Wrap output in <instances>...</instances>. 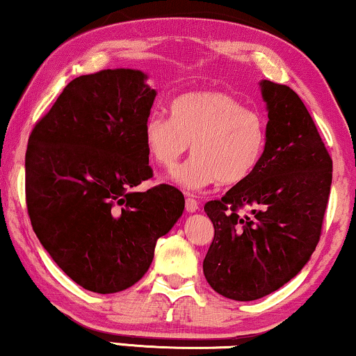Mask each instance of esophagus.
<instances>
[{"label":"esophagus","instance_id":"34e87169","mask_svg":"<svg viewBox=\"0 0 356 356\" xmlns=\"http://www.w3.org/2000/svg\"><path fill=\"white\" fill-rule=\"evenodd\" d=\"M184 206H186L188 212H196L199 209V202L191 196H186V201H184Z\"/></svg>","mask_w":356,"mask_h":356}]
</instances>
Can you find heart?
Segmentation results:
<instances>
[{
    "instance_id": "1",
    "label": "heart",
    "mask_w": 356,
    "mask_h": 356,
    "mask_svg": "<svg viewBox=\"0 0 356 356\" xmlns=\"http://www.w3.org/2000/svg\"><path fill=\"white\" fill-rule=\"evenodd\" d=\"M144 144L159 167L173 170L189 150L194 157L173 173L188 191L211 184H236L259 165L267 145V121L257 110L218 90L188 92L172 104V118L152 113Z\"/></svg>"
}]
</instances>
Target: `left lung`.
<instances>
[{"instance_id": "left-lung-1", "label": "left lung", "mask_w": 356, "mask_h": 356, "mask_svg": "<svg viewBox=\"0 0 356 356\" xmlns=\"http://www.w3.org/2000/svg\"><path fill=\"white\" fill-rule=\"evenodd\" d=\"M269 121L259 165L204 211L213 240L204 275L217 293L252 301L293 279L318 246L332 159L309 111L289 86L261 82ZM252 212L243 216L241 208Z\"/></svg>"}]
</instances>
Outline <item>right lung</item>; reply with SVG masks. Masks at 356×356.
<instances>
[{
    "label": "right lung",
    "instance_id": "right-lung-1",
    "mask_svg": "<svg viewBox=\"0 0 356 356\" xmlns=\"http://www.w3.org/2000/svg\"><path fill=\"white\" fill-rule=\"evenodd\" d=\"M145 79L136 70L76 77L29 138L33 232L60 269L95 293L134 285L184 209L170 184L136 193L154 177L143 133L157 94Z\"/></svg>",
    "mask_w": 356,
    "mask_h": 356
}]
</instances>
